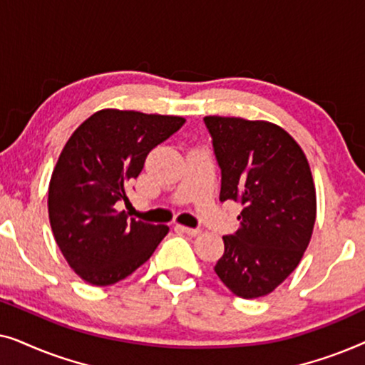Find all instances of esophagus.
Listing matches in <instances>:
<instances>
[{
    "label": "esophagus",
    "instance_id": "34e87169",
    "mask_svg": "<svg viewBox=\"0 0 365 365\" xmlns=\"http://www.w3.org/2000/svg\"><path fill=\"white\" fill-rule=\"evenodd\" d=\"M178 229H179V231L186 232L187 236H199V234H201V229H197V227H186V226H178Z\"/></svg>",
    "mask_w": 365,
    "mask_h": 365
}]
</instances>
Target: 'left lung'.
I'll list each match as a JSON object with an SVG mask.
<instances>
[{"instance_id":"8db88e82","label":"left lung","mask_w":365,"mask_h":365,"mask_svg":"<svg viewBox=\"0 0 365 365\" xmlns=\"http://www.w3.org/2000/svg\"><path fill=\"white\" fill-rule=\"evenodd\" d=\"M204 124L221 168L219 199L242 206L214 271L239 297L267 296L297 267L312 236L316 189L306 154L272 123L206 116Z\"/></svg>"}]
</instances>
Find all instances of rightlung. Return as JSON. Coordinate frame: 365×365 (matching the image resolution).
<instances>
[{"label": "right lung", "mask_w": 365, "mask_h": 365, "mask_svg": "<svg viewBox=\"0 0 365 365\" xmlns=\"http://www.w3.org/2000/svg\"><path fill=\"white\" fill-rule=\"evenodd\" d=\"M186 119L103 109L68 139L48 192L49 222L64 259L93 286L123 281L153 256L169 227L128 219L116 202L128 201L131 179L158 144Z\"/></svg>", "instance_id": "obj_1"}]
</instances>
